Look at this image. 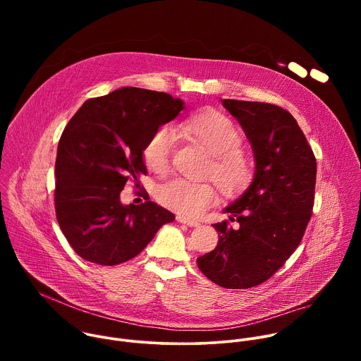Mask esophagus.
<instances>
[{
  "label": "esophagus",
  "mask_w": 361,
  "mask_h": 361,
  "mask_svg": "<svg viewBox=\"0 0 361 361\" xmlns=\"http://www.w3.org/2000/svg\"><path fill=\"white\" fill-rule=\"evenodd\" d=\"M177 221L181 223V224H185V226H188V227H197V226L200 224L198 221L191 220V219H187V217H184V216H177Z\"/></svg>",
  "instance_id": "esophagus-1"
}]
</instances>
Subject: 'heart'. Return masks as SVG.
<instances>
[{
	"instance_id": "heart-1",
	"label": "heart",
	"mask_w": 361,
	"mask_h": 361,
	"mask_svg": "<svg viewBox=\"0 0 361 361\" xmlns=\"http://www.w3.org/2000/svg\"><path fill=\"white\" fill-rule=\"evenodd\" d=\"M178 131L207 149L213 159L207 176L213 177L223 192L237 194L245 190L254 176V163L241 149L243 135L235 124L219 111L194 114L178 123ZM176 133L164 126L148 138L142 159L145 166L157 174L170 167ZM160 204L184 217H197L217 200V190L212 183H195L187 178H173L157 188Z\"/></svg>"
}]
</instances>
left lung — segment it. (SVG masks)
I'll return each instance as SVG.
<instances>
[{"mask_svg": "<svg viewBox=\"0 0 361 361\" xmlns=\"http://www.w3.org/2000/svg\"><path fill=\"white\" fill-rule=\"evenodd\" d=\"M251 142L250 187L224 213L238 223L213 224L217 247L197 259L201 273L224 288L269 280L298 247L312 219L317 163L294 117L269 102L223 99Z\"/></svg>", "mask_w": 361, "mask_h": 361, "instance_id": "8db88e82", "label": "left lung"}]
</instances>
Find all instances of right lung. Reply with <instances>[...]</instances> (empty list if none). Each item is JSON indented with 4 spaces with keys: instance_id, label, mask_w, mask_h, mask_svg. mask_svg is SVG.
<instances>
[{
    "instance_id": "obj_1",
    "label": "right lung",
    "mask_w": 361,
    "mask_h": 361,
    "mask_svg": "<svg viewBox=\"0 0 361 361\" xmlns=\"http://www.w3.org/2000/svg\"><path fill=\"white\" fill-rule=\"evenodd\" d=\"M184 109L180 98L124 87L87 99L66 126L57 149V221L81 259L117 266L138 255L176 217L144 192L140 205L121 204L127 181L147 174L142 149L160 126Z\"/></svg>"
}]
</instances>
